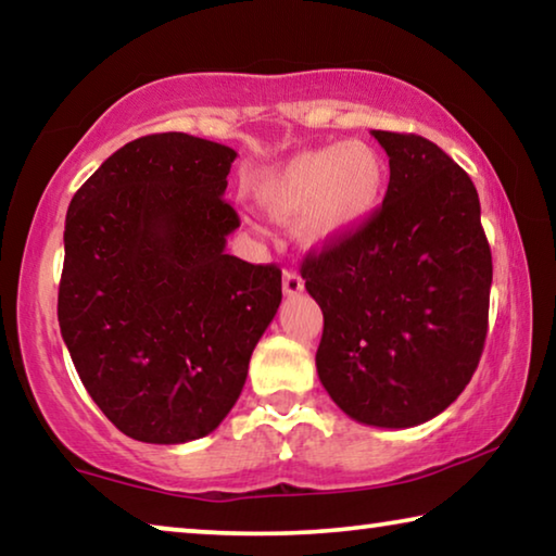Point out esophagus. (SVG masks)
<instances>
[{"label":"esophagus","mask_w":556,"mask_h":556,"mask_svg":"<svg viewBox=\"0 0 556 556\" xmlns=\"http://www.w3.org/2000/svg\"><path fill=\"white\" fill-rule=\"evenodd\" d=\"M281 287H285L287 296H296L304 291V279H301L296 271H285V279H281Z\"/></svg>","instance_id":"obj_1"}]
</instances>
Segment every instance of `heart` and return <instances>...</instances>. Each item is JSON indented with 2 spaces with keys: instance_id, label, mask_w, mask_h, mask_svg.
I'll return each instance as SVG.
<instances>
[{
  "instance_id": "1",
  "label": "heart",
  "mask_w": 556,
  "mask_h": 556,
  "mask_svg": "<svg viewBox=\"0 0 556 556\" xmlns=\"http://www.w3.org/2000/svg\"><path fill=\"white\" fill-rule=\"evenodd\" d=\"M252 195L271 218H294L308 248L345 240L378 213L388 191V164L378 149L357 142L306 149L252 178Z\"/></svg>"
}]
</instances>
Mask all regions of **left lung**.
Here are the masks:
<instances>
[{
    "label": "left lung",
    "instance_id": "obj_1",
    "mask_svg": "<svg viewBox=\"0 0 556 556\" xmlns=\"http://www.w3.org/2000/svg\"><path fill=\"white\" fill-rule=\"evenodd\" d=\"M390 156L382 208L301 265L324 312L318 380L348 417L407 429L473 378L493 260L481 201L454 159L417 135L372 129Z\"/></svg>",
    "mask_w": 556,
    "mask_h": 556
}]
</instances>
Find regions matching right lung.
Masks as SVG:
<instances>
[{
	"mask_svg": "<svg viewBox=\"0 0 556 556\" xmlns=\"http://www.w3.org/2000/svg\"><path fill=\"white\" fill-rule=\"evenodd\" d=\"M238 152L164 131L117 149L65 215L61 336L102 414L144 444L218 429L281 304V271L225 252Z\"/></svg>",
	"mask_w": 556,
	"mask_h": 556,
	"instance_id": "add662e5",
	"label": "right lung"
}]
</instances>
